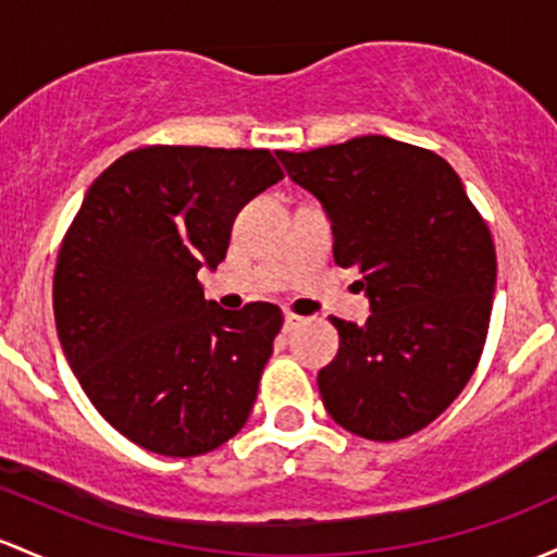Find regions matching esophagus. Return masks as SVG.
Masks as SVG:
<instances>
[{"instance_id": "1", "label": "esophagus", "mask_w": 557, "mask_h": 557, "mask_svg": "<svg viewBox=\"0 0 557 557\" xmlns=\"http://www.w3.org/2000/svg\"><path fill=\"white\" fill-rule=\"evenodd\" d=\"M304 322V317H298V314H293V311H285V330H293V327H298Z\"/></svg>"}]
</instances>
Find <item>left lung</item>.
I'll return each instance as SVG.
<instances>
[{
    "instance_id": "obj_1",
    "label": "left lung",
    "mask_w": 557,
    "mask_h": 557,
    "mask_svg": "<svg viewBox=\"0 0 557 557\" xmlns=\"http://www.w3.org/2000/svg\"><path fill=\"white\" fill-rule=\"evenodd\" d=\"M333 222V259L357 267L372 314L330 317L338 357L320 370L330 418L396 442L468 386L492 320L497 253L484 216L436 152L381 134L307 152L277 150Z\"/></svg>"
}]
</instances>
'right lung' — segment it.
<instances>
[{
	"mask_svg": "<svg viewBox=\"0 0 557 557\" xmlns=\"http://www.w3.org/2000/svg\"><path fill=\"white\" fill-rule=\"evenodd\" d=\"M283 176L269 150L148 145L91 182L58 253L54 325L84 394L137 447L198 457L246 425L283 311L216 307L198 269Z\"/></svg>",
	"mask_w": 557,
	"mask_h": 557,
	"instance_id": "1",
	"label": "right lung"
}]
</instances>
